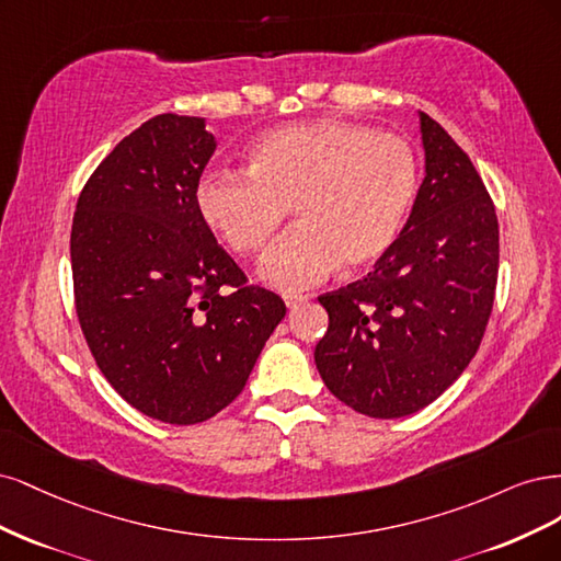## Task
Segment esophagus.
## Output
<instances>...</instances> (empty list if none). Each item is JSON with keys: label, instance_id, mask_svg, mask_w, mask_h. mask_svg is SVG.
<instances>
[{"label": "esophagus", "instance_id": "1", "mask_svg": "<svg viewBox=\"0 0 561 561\" xmlns=\"http://www.w3.org/2000/svg\"><path fill=\"white\" fill-rule=\"evenodd\" d=\"M305 300H307V298L300 296V294H286V296H284V302H286L288 310H296V307H300Z\"/></svg>", "mask_w": 561, "mask_h": 561}]
</instances>
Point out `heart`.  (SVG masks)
Masks as SVG:
<instances>
[{
    "mask_svg": "<svg viewBox=\"0 0 561 561\" xmlns=\"http://www.w3.org/2000/svg\"><path fill=\"white\" fill-rule=\"evenodd\" d=\"M247 174L205 172L195 205L230 251L256 256L296 214L261 263V277L282 291L312 286L337 265L358 273L387 256L417 195V158L393 133L342 121L286 125L259 137Z\"/></svg>",
    "mask_w": 561,
    "mask_h": 561,
    "instance_id": "heart-1",
    "label": "heart"
}]
</instances>
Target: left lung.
<instances>
[{"label": "left lung", "mask_w": 561, "mask_h": 561, "mask_svg": "<svg viewBox=\"0 0 561 561\" xmlns=\"http://www.w3.org/2000/svg\"><path fill=\"white\" fill-rule=\"evenodd\" d=\"M426 176L412 214L364 279L319 296L314 360L337 401L375 420L433 403L476 356L499 277V221L471 158L420 114Z\"/></svg>", "instance_id": "obj_1"}]
</instances>
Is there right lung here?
<instances>
[{
	"instance_id": "add662e5",
	"label": "right lung",
	"mask_w": 561,
	"mask_h": 561,
	"mask_svg": "<svg viewBox=\"0 0 561 561\" xmlns=\"http://www.w3.org/2000/svg\"><path fill=\"white\" fill-rule=\"evenodd\" d=\"M214 149L205 118H149L90 174L71 224L90 354L123 401L176 426L238 399L286 314L277 294L247 284L197 211Z\"/></svg>"
}]
</instances>
